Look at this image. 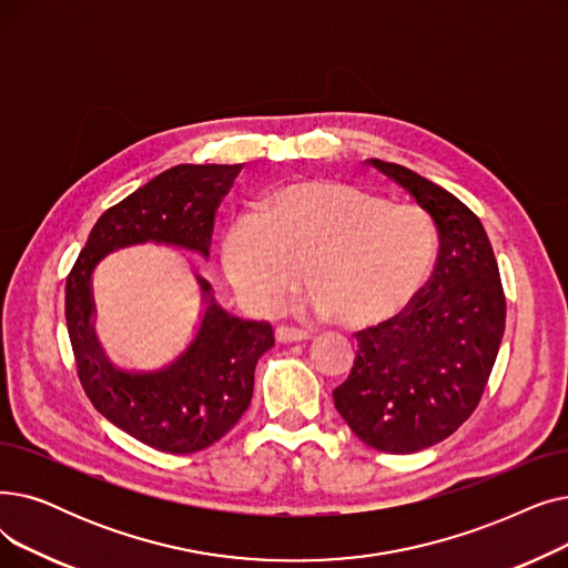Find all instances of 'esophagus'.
I'll use <instances>...</instances> for the list:
<instances>
[{
	"instance_id": "obj_1",
	"label": "esophagus",
	"mask_w": 568,
	"mask_h": 568,
	"mask_svg": "<svg viewBox=\"0 0 568 568\" xmlns=\"http://www.w3.org/2000/svg\"><path fill=\"white\" fill-rule=\"evenodd\" d=\"M275 337L280 344H291V342H307L310 339V333L305 331H298V328H288V326H280L275 331Z\"/></svg>"
}]
</instances>
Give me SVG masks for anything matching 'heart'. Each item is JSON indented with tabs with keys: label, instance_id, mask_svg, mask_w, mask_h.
<instances>
[{
	"label": "heart",
	"instance_id": "b5f03b06",
	"mask_svg": "<svg viewBox=\"0 0 568 568\" xmlns=\"http://www.w3.org/2000/svg\"><path fill=\"white\" fill-rule=\"evenodd\" d=\"M437 258V233L416 205L333 180H293L237 214L222 237L233 288L256 310H275L305 270L314 307L339 326L365 328L407 310Z\"/></svg>",
	"mask_w": 568,
	"mask_h": 568
}]
</instances>
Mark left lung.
Masks as SVG:
<instances>
[{
	"mask_svg": "<svg viewBox=\"0 0 568 568\" xmlns=\"http://www.w3.org/2000/svg\"><path fill=\"white\" fill-rule=\"evenodd\" d=\"M429 214L439 233L435 273L416 301L356 333L335 407L356 437L384 453H416L450 437L478 407L504 337L506 298L480 220L439 184L367 159Z\"/></svg>",
	"mask_w": 568,
	"mask_h": 568,
	"instance_id": "1",
	"label": "left lung"
}]
</instances>
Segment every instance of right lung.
I'll use <instances>...</instances> for the list:
<instances>
[{
  "label": "right lung",
  "mask_w": 568,
  "mask_h": 568,
  "mask_svg": "<svg viewBox=\"0 0 568 568\" xmlns=\"http://www.w3.org/2000/svg\"><path fill=\"white\" fill-rule=\"evenodd\" d=\"M242 164H180L152 178L94 224L67 277V328L78 379L94 409L156 450L186 455L214 442L247 412L258 358L275 344L265 321L231 316L199 277L205 314L178 361L156 372H124L94 335L92 273L115 250L143 242L210 256L214 214Z\"/></svg>",
  "instance_id": "right-lung-1"
}]
</instances>
